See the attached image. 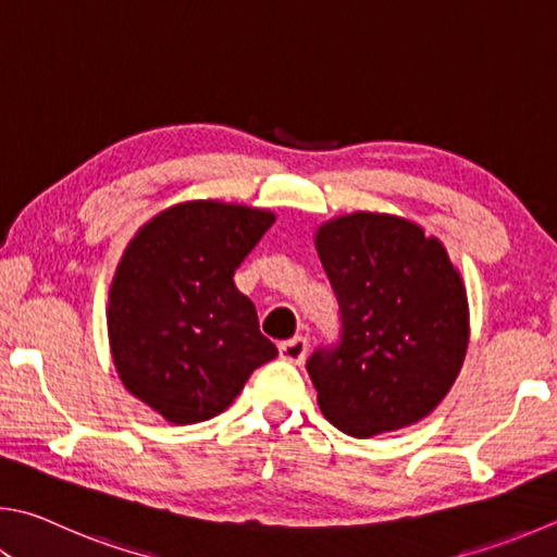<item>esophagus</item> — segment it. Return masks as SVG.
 I'll list each match as a JSON object with an SVG mask.
<instances>
[{"mask_svg": "<svg viewBox=\"0 0 557 557\" xmlns=\"http://www.w3.org/2000/svg\"><path fill=\"white\" fill-rule=\"evenodd\" d=\"M277 348H280V358L282 360L295 362V366H301V360H305V356H307L309 343H307V338L295 336V338H289V341H282Z\"/></svg>", "mask_w": 557, "mask_h": 557, "instance_id": "1", "label": "esophagus"}]
</instances>
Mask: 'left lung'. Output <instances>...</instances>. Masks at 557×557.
<instances>
[{
	"label": "left lung",
	"mask_w": 557,
	"mask_h": 557,
	"mask_svg": "<svg viewBox=\"0 0 557 557\" xmlns=\"http://www.w3.org/2000/svg\"><path fill=\"white\" fill-rule=\"evenodd\" d=\"M338 299V341L307 360L319 407L356 438L438 407L468 350V297L446 248L407 219L358 214L317 231Z\"/></svg>",
	"instance_id": "8db88e82"
}]
</instances>
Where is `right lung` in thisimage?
<instances>
[{
  "mask_svg": "<svg viewBox=\"0 0 557 557\" xmlns=\"http://www.w3.org/2000/svg\"><path fill=\"white\" fill-rule=\"evenodd\" d=\"M270 211L185 201L131 240L109 289V343L124 387L170 423L224 411L250 372L277 356L234 275Z\"/></svg>",
  "mask_w": 557,
  "mask_h": 557,
  "instance_id": "obj_1",
  "label": "right lung"
}]
</instances>
